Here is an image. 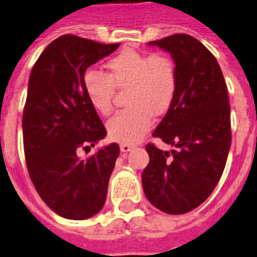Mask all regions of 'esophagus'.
Masks as SVG:
<instances>
[{
	"instance_id": "1",
	"label": "esophagus",
	"mask_w": 257,
	"mask_h": 257,
	"mask_svg": "<svg viewBox=\"0 0 257 257\" xmlns=\"http://www.w3.org/2000/svg\"><path fill=\"white\" fill-rule=\"evenodd\" d=\"M135 146L134 145H127V143H122L120 145V151L122 153H128V151H131V150L134 149Z\"/></svg>"
}]
</instances>
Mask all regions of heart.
Instances as JSON below:
<instances>
[{
    "label": "heart",
    "instance_id": "b5f03b06",
    "mask_svg": "<svg viewBox=\"0 0 257 257\" xmlns=\"http://www.w3.org/2000/svg\"><path fill=\"white\" fill-rule=\"evenodd\" d=\"M108 75L89 70L83 77L86 98L95 111H112L115 87L128 89L126 106L107 123L110 139L119 143L141 141L153 126L154 115H163L171 107L178 90L175 61L167 54H145L124 50L106 63Z\"/></svg>",
    "mask_w": 257,
    "mask_h": 257
}]
</instances>
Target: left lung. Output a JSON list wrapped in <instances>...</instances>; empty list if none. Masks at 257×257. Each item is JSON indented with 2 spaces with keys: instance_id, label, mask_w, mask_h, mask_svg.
Returning a JSON list of instances; mask_svg holds the SVG:
<instances>
[{
  "instance_id": "left-lung-1",
  "label": "left lung",
  "mask_w": 257,
  "mask_h": 257,
  "mask_svg": "<svg viewBox=\"0 0 257 257\" xmlns=\"http://www.w3.org/2000/svg\"><path fill=\"white\" fill-rule=\"evenodd\" d=\"M149 45L168 51L178 70L175 99L153 133L175 150L146 146L142 184L154 207L180 215L200 206L223 174L231 147L228 91L216 58L194 37L172 34Z\"/></svg>"
}]
</instances>
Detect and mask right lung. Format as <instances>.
Listing matches in <instances>:
<instances>
[{
  "mask_svg": "<svg viewBox=\"0 0 257 257\" xmlns=\"http://www.w3.org/2000/svg\"><path fill=\"white\" fill-rule=\"evenodd\" d=\"M118 47L65 34L42 51L29 78L22 116L29 175L47 207L71 220L102 210L119 155L111 143L86 161L78 157L107 135L86 98V69Z\"/></svg>",
  "mask_w": 257,
  "mask_h": 257,
  "instance_id": "add662e5",
  "label": "right lung"
}]
</instances>
